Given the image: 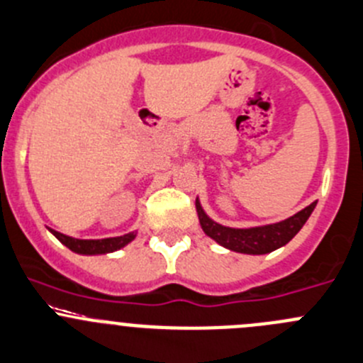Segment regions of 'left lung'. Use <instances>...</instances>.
<instances>
[{"instance_id":"1","label":"left lung","mask_w":363,"mask_h":363,"mask_svg":"<svg viewBox=\"0 0 363 363\" xmlns=\"http://www.w3.org/2000/svg\"><path fill=\"white\" fill-rule=\"evenodd\" d=\"M196 208H198L199 224H201L203 231L206 235L212 237L216 242L220 246L228 247L231 251H239V253L247 255H264L271 253V251L278 250V247L285 246L292 237L298 233L310 217V213L315 208V203L308 205L298 212L296 216L289 217V219L281 220L276 224H267V226L258 228H228L220 226V224L213 223L205 212H203L199 201H196Z\"/></svg>"}]
</instances>
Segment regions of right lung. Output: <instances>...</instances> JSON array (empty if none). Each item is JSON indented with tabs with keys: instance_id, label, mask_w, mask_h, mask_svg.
<instances>
[{
	"instance_id": "obj_1",
	"label": "right lung",
	"mask_w": 363,
	"mask_h": 363,
	"mask_svg": "<svg viewBox=\"0 0 363 363\" xmlns=\"http://www.w3.org/2000/svg\"><path fill=\"white\" fill-rule=\"evenodd\" d=\"M55 237L60 240L64 246H67L69 250L74 251V253L80 255H105L112 253V251L121 250V247L126 246L128 242H132L135 239V231L133 233H128L123 237H112V239H101V240H82V239H72V237L64 235L60 231L51 230Z\"/></svg>"
}]
</instances>
